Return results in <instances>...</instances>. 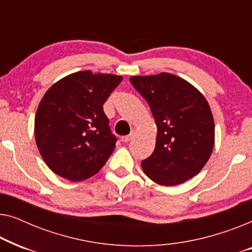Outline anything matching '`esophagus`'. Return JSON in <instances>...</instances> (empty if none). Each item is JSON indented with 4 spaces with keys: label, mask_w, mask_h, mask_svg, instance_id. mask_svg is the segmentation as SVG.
Masks as SVG:
<instances>
[{
    "label": "esophagus",
    "mask_w": 252,
    "mask_h": 252,
    "mask_svg": "<svg viewBox=\"0 0 252 252\" xmlns=\"http://www.w3.org/2000/svg\"><path fill=\"white\" fill-rule=\"evenodd\" d=\"M134 135H135V130H132V132H130L129 135H126V136H123V137H122L123 142H129L130 140H133Z\"/></svg>",
    "instance_id": "1"
}]
</instances>
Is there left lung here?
<instances>
[{
  "instance_id": "left-lung-1",
  "label": "left lung",
  "mask_w": 252,
  "mask_h": 252,
  "mask_svg": "<svg viewBox=\"0 0 252 252\" xmlns=\"http://www.w3.org/2000/svg\"><path fill=\"white\" fill-rule=\"evenodd\" d=\"M157 126L156 147L142 160L144 174L160 186H177L195 177L211 156L215 122L206 98L178 75L161 72L133 75Z\"/></svg>"
}]
</instances>
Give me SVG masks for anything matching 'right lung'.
<instances>
[{
    "label": "right lung",
    "instance_id": "right-lung-1",
    "mask_svg": "<svg viewBox=\"0 0 252 252\" xmlns=\"http://www.w3.org/2000/svg\"><path fill=\"white\" fill-rule=\"evenodd\" d=\"M122 75L79 71L51 86L37 106L35 142L54 173L82 181L103 167L116 147L103 104Z\"/></svg>",
    "mask_w": 252,
    "mask_h": 252
}]
</instances>
